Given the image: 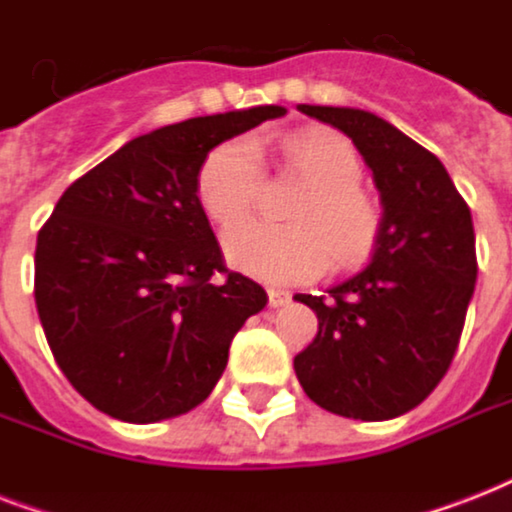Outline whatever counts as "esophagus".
<instances>
[{"label":"esophagus","mask_w":512,"mask_h":512,"mask_svg":"<svg viewBox=\"0 0 512 512\" xmlns=\"http://www.w3.org/2000/svg\"><path fill=\"white\" fill-rule=\"evenodd\" d=\"M268 303H271V308H281V305L292 303V295H289L287 289L271 287L268 289Z\"/></svg>","instance_id":"obj_1"}]
</instances>
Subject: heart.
<instances>
[{
  "label": "heart",
  "mask_w": 512,
  "mask_h": 512,
  "mask_svg": "<svg viewBox=\"0 0 512 512\" xmlns=\"http://www.w3.org/2000/svg\"><path fill=\"white\" fill-rule=\"evenodd\" d=\"M287 170L308 183L289 212L292 225L249 220L225 233L228 263L273 284L319 279L329 263H361L380 233V204L366 193L356 148L332 132H303L279 140ZM201 209L217 225L247 215L260 193V162L249 140H228L209 151L199 170Z\"/></svg>",
  "instance_id": "obj_1"
}]
</instances>
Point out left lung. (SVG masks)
<instances>
[{"label": "left lung", "mask_w": 512, "mask_h": 512, "mask_svg": "<svg viewBox=\"0 0 512 512\" xmlns=\"http://www.w3.org/2000/svg\"><path fill=\"white\" fill-rule=\"evenodd\" d=\"M297 108L353 140L382 204L364 271L327 297H295L319 319L316 340L295 356L297 380L327 412L393 420L452 364L478 276L473 217L444 164L390 122L361 108Z\"/></svg>", "instance_id": "1"}]
</instances>
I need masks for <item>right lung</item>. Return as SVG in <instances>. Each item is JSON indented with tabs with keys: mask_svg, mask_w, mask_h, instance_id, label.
<instances>
[{
	"mask_svg": "<svg viewBox=\"0 0 512 512\" xmlns=\"http://www.w3.org/2000/svg\"><path fill=\"white\" fill-rule=\"evenodd\" d=\"M284 114L255 106L140 135L68 185L42 225L44 337L108 417L148 425L191 412L225 372L233 335L268 303L260 284L225 268L196 183L212 148Z\"/></svg>",
	"mask_w": 512,
	"mask_h": 512,
	"instance_id": "right-lung-1",
	"label": "right lung"
}]
</instances>
